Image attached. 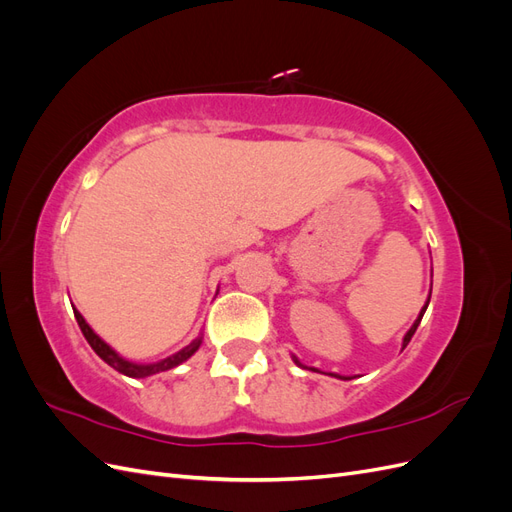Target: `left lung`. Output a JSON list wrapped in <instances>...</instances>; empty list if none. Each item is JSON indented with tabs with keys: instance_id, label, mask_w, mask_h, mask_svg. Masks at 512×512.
Masks as SVG:
<instances>
[{
	"instance_id": "left-lung-1",
	"label": "left lung",
	"mask_w": 512,
	"mask_h": 512,
	"mask_svg": "<svg viewBox=\"0 0 512 512\" xmlns=\"http://www.w3.org/2000/svg\"><path fill=\"white\" fill-rule=\"evenodd\" d=\"M427 305H429V301H427ZM427 305L421 309V314H418V318H416V322L412 324V329L406 333V337H404V348L408 346V342H410V339H412V335H414V331H416V327H418V324H421V320H423V314H425V309H427ZM294 363H297V365H301L297 359H294Z\"/></svg>"
}]
</instances>
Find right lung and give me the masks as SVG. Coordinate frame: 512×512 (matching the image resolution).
Listing matches in <instances>:
<instances>
[{
	"mask_svg": "<svg viewBox=\"0 0 512 512\" xmlns=\"http://www.w3.org/2000/svg\"><path fill=\"white\" fill-rule=\"evenodd\" d=\"M72 309H74V307H72ZM74 318H76V322H79V327H81L85 339L89 342V346L94 348V352L100 356V359L106 361L113 369L121 371L123 376H130V378H147V376H153V374H160V371L173 369V367L181 365L183 361H188L190 356H192V354L198 350V346H200V339H194V342H192L190 346H185L183 350H179V352L173 354V356H168V359H164V361H160V363L136 365V363H130V361H126V359H121V356H119L111 346L104 344L102 339H100L94 331H91V327L85 322V318H83L79 312H76V309H74Z\"/></svg>",
	"mask_w": 512,
	"mask_h": 512,
	"instance_id": "add662e5",
	"label": "right lung"
}]
</instances>
